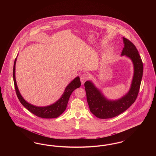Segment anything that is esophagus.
<instances>
[{"instance_id": "1", "label": "esophagus", "mask_w": 156, "mask_h": 156, "mask_svg": "<svg viewBox=\"0 0 156 156\" xmlns=\"http://www.w3.org/2000/svg\"><path fill=\"white\" fill-rule=\"evenodd\" d=\"M87 79H88V76L86 74H82L80 76V80H81V83L82 85L85 83V82L87 80Z\"/></svg>"}]
</instances>
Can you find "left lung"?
I'll return each mask as SVG.
<instances>
[{"label": "left lung", "mask_w": 156, "mask_h": 156, "mask_svg": "<svg viewBox=\"0 0 156 156\" xmlns=\"http://www.w3.org/2000/svg\"><path fill=\"white\" fill-rule=\"evenodd\" d=\"M123 39L125 47L122 55L129 57L134 66L133 81L128 93L117 101H109L92 82L86 81L84 83L90 111L100 119L112 118L124 112L135 102L139 92L143 72V62L133 43L125 37Z\"/></svg>", "instance_id": "obj_1"}]
</instances>
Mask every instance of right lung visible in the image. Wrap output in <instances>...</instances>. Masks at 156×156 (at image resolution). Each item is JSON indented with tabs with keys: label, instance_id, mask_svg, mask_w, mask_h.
I'll return each instance as SVG.
<instances>
[{
	"label": "right lung",
	"instance_id": "add662e5",
	"mask_svg": "<svg viewBox=\"0 0 156 156\" xmlns=\"http://www.w3.org/2000/svg\"><path fill=\"white\" fill-rule=\"evenodd\" d=\"M16 61V58L15 59V62H14L13 76L16 93L20 103L22 104L27 110H29V111H30L31 113H33L38 117H40L41 118H46V119H51V118H55L58 117L59 115H61L66 109L69 98L72 92L75 89L80 87L81 81H80V77L77 76L76 78H75L74 80L67 86L62 97H61L59 100H58L55 103L47 106L38 107L27 102L23 98V97H22V95H20L19 91L16 81V78H15Z\"/></svg>",
	"mask_w": 156,
	"mask_h": 156
}]
</instances>
